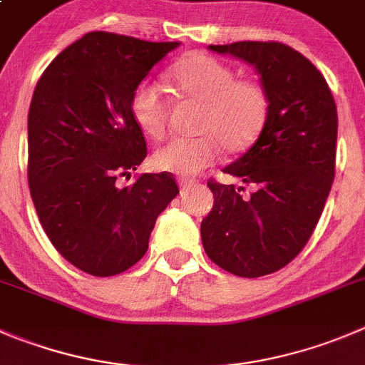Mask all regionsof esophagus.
I'll return each instance as SVG.
<instances>
[{"label":"esophagus","mask_w":365,"mask_h":365,"mask_svg":"<svg viewBox=\"0 0 365 365\" xmlns=\"http://www.w3.org/2000/svg\"><path fill=\"white\" fill-rule=\"evenodd\" d=\"M178 185L182 190L190 189V187L196 185V180H189V178H178Z\"/></svg>","instance_id":"1"}]
</instances>
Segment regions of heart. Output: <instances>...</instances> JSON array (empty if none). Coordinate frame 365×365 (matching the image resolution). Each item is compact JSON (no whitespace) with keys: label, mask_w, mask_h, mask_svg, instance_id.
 Masks as SVG:
<instances>
[{"label":"heart","mask_w":365,"mask_h":365,"mask_svg":"<svg viewBox=\"0 0 365 365\" xmlns=\"http://www.w3.org/2000/svg\"><path fill=\"white\" fill-rule=\"evenodd\" d=\"M169 80L185 100L196 101L197 137L173 139L158 148L153 165L182 178L214 164L219 151L242 153L264 130L269 118V94L260 81L237 78L233 67L205 53H192L169 71ZM133 121L151 139L168 132L169 100L155 81H140L130 101Z\"/></svg>","instance_id":"heart-1"}]
</instances>
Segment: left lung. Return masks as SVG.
<instances>
[{
    "label": "left lung",
    "mask_w": 365,
    "mask_h": 365,
    "mask_svg": "<svg viewBox=\"0 0 365 365\" xmlns=\"http://www.w3.org/2000/svg\"><path fill=\"white\" fill-rule=\"evenodd\" d=\"M255 66L271 108L257 143L225 173L255 185L208 180L214 207L201 221L208 258L225 271L258 278L285 267L305 247L335 176L337 107L309 58L282 42L208 46Z\"/></svg>",
    "instance_id": "left-lung-1"
}]
</instances>
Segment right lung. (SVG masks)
<instances>
[{"label":"right lung","instance_id":"right-lung-1","mask_svg":"<svg viewBox=\"0 0 365 365\" xmlns=\"http://www.w3.org/2000/svg\"><path fill=\"white\" fill-rule=\"evenodd\" d=\"M180 42L91 31L46 67L28 112V183L55 250L93 277H114L148 251L155 221L180 192L171 173H144L130 101Z\"/></svg>","mask_w":365,"mask_h":365}]
</instances>
